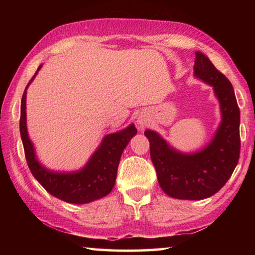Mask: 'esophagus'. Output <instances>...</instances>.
<instances>
[{
    "label": "esophagus",
    "instance_id": "obj_1",
    "mask_svg": "<svg viewBox=\"0 0 255 255\" xmlns=\"http://www.w3.org/2000/svg\"><path fill=\"white\" fill-rule=\"evenodd\" d=\"M138 124L140 125V126H144V125L146 124V120L145 119H138V122H137Z\"/></svg>",
    "mask_w": 255,
    "mask_h": 255
}]
</instances>
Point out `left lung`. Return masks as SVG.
<instances>
[{
  "label": "left lung",
  "mask_w": 255,
  "mask_h": 255,
  "mask_svg": "<svg viewBox=\"0 0 255 255\" xmlns=\"http://www.w3.org/2000/svg\"><path fill=\"white\" fill-rule=\"evenodd\" d=\"M193 70L196 77L214 86L221 103L222 123L213 140L199 152L183 154L172 148L156 131L145 130L162 190L170 197L185 200L205 199L218 192L234 172L241 150L240 108L232 83L200 51L196 53Z\"/></svg>",
  "instance_id": "left-lung-1"
}]
</instances>
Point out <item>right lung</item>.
Returning a JSON list of instances; mask_svg holds the SVG:
<instances>
[{"instance_id": "right-lung-1", "label": "right lung", "mask_w": 255, "mask_h": 255, "mask_svg": "<svg viewBox=\"0 0 255 255\" xmlns=\"http://www.w3.org/2000/svg\"><path fill=\"white\" fill-rule=\"evenodd\" d=\"M41 66L38 67L32 79L25 86L21 99L20 135L29 169L38 182L50 195L68 204H88L106 197L115 185L119 161L124 149L137 133V129L133 125H130L124 130L107 135L86 165L80 171L60 173V172L45 169L36 158L33 145L27 131V117H25L27 89Z\"/></svg>"}]
</instances>
